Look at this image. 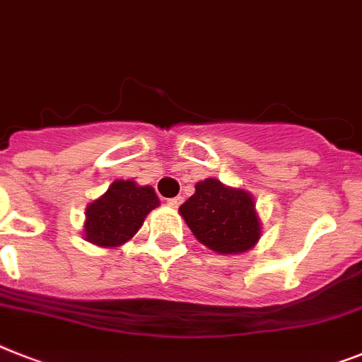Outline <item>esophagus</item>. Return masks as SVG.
Returning a JSON list of instances; mask_svg holds the SVG:
<instances>
[{"label":"esophagus","instance_id":"34e87169","mask_svg":"<svg viewBox=\"0 0 362 362\" xmlns=\"http://www.w3.org/2000/svg\"><path fill=\"white\" fill-rule=\"evenodd\" d=\"M181 203H183V198H181V196H177V198H172V199H168V207H172V209H177L179 205H181Z\"/></svg>","mask_w":362,"mask_h":362}]
</instances>
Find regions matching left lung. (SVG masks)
I'll return each instance as SVG.
<instances>
[{"mask_svg": "<svg viewBox=\"0 0 362 362\" xmlns=\"http://www.w3.org/2000/svg\"><path fill=\"white\" fill-rule=\"evenodd\" d=\"M179 213L203 246L222 255L244 253L261 238L252 194L209 177L196 183V192L179 207Z\"/></svg>", "mask_w": 362, "mask_h": 362, "instance_id": "left-lung-1", "label": "left lung"}]
</instances>
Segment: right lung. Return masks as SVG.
<instances>
[{
    "mask_svg": "<svg viewBox=\"0 0 362 362\" xmlns=\"http://www.w3.org/2000/svg\"><path fill=\"white\" fill-rule=\"evenodd\" d=\"M159 203L151 187H139L131 179H116L101 198L86 207L85 238L101 247L122 246L133 238Z\"/></svg>",
    "mask_w": 362,
    "mask_h": 362,
    "instance_id": "1",
    "label": "right lung"
}]
</instances>
